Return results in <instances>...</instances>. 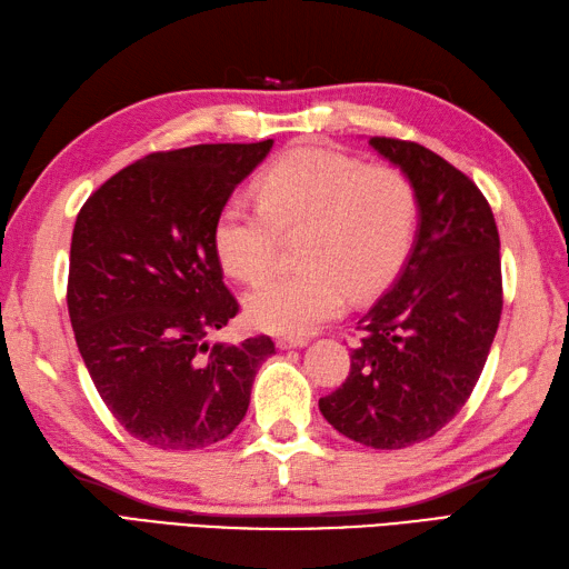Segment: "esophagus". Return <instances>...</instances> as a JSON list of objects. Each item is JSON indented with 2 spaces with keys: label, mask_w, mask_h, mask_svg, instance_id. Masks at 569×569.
Masks as SVG:
<instances>
[{
  "label": "esophagus",
  "mask_w": 569,
  "mask_h": 569,
  "mask_svg": "<svg viewBox=\"0 0 569 569\" xmlns=\"http://www.w3.org/2000/svg\"><path fill=\"white\" fill-rule=\"evenodd\" d=\"M276 347H279L281 351H286V349H302V347H308V339H302V337H281L279 341H276Z\"/></svg>",
  "instance_id": "34e87169"
}]
</instances>
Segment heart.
<instances>
[{
    "mask_svg": "<svg viewBox=\"0 0 569 569\" xmlns=\"http://www.w3.org/2000/svg\"><path fill=\"white\" fill-rule=\"evenodd\" d=\"M417 220V191L400 169L300 144L267 169L257 198L224 201L213 244L222 269L254 286L273 271L279 230L302 228L300 269L249 293L244 312L261 332L306 337L337 320L351 296H373L395 279Z\"/></svg>",
    "mask_w": 569,
    "mask_h": 569,
    "instance_id": "obj_1",
    "label": "heart"
}]
</instances>
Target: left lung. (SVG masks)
Wrapping results in <instances>:
<instances>
[{
	"label": "left lung",
	"mask_w": 569,
	"mask_h": 569,
	"mask_svg": "<svg viewBox=\"0 0 569 569\" xmlns=\"http://www.w3.org/2000/svg\"><path fill=\"white\" fill-rule=\"evenodd\" d=\"M368 144L412 181L417 234L361 315L351 373L320 412L349 439L395 451L448 425L482 373L501 315L499 234L480 189L443 157L407 140Z\"/></svg>",
	"instance_id": "1"
}]
</instances>
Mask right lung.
<instances>
[{"label": "right lung", "instance_id": "add662e5", "mask_svg": "<svg viewBox=\"0 0 569 569\" xmlns=\"http://www.w3.org/2000/svg\"><path fill=\"white\" fill-rule=\"evenodd\" d=\"M273 140L148 154L87 198L70 247L77 349L111 415L138 441L193 451L247 415L269 337L210 341L240 310L222 283L220 208Z\"/></svg>", "mask_w": 569, "mask_h": 569}]
</instances>
